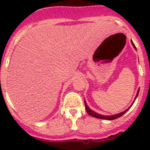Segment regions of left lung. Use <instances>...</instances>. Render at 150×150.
<instances>
[{
	"label": "left lung",
	"instance_id": "obj_1",
	"mask_svg": "<svg viewBox=\"0 0 150 150\" xmlns=\"http://www.w3.org/2000/svg\"><path fill=\"white\" fill-rule=\"evenodd\" d=\"M132 46L134 47V48H135V50H136V47H135V44L133 43V42L132 41ZM139 89H138L137 91V94H136V96H135V99L137 98L138 95H139ZM135 100L133 101L132 104L134 103V102H135ZM131 105V106H132ZM85 107H86V112L88 113V114H89V115H91L92 117H96V118H100V119H104V120H109V121H111V120H114V119H116V118H118V117H121L122 115H123L124 114H125L126 112L128 111V109L130 108L131 107H129L127 110H125V111L121 112V113H119V114H114V115H110V116H106V115H102V114H98V113H96V112L93 111V110H91L90 108L89 107V106L87 105L86 102V100H85Z\"/></svg>",
	"mask_w": 150,
	"mask_h": 150
}]
</instances>
